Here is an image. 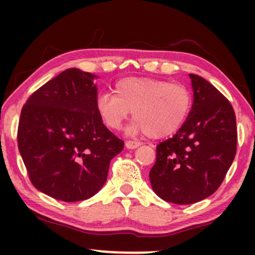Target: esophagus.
<instances>
[{
	"mask_svg": "<svg viewBox=\"0 0 255 255\" xmlns=\"http://www.w3.org/2000/svg\"><path fill=\"white\" fill-rule=\"evenodd\" d=\"M141 144H140L139 141H133V140H127L126 141V147L127 148H136L137 146H140Z\"/></svg>",
	"mask_w": 255,
	"mask_h": 255,
	"instance_id": "esophagus-1",
	"label": "esophagus"
}]
</instances>
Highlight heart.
<instances>
[{"mask_svg":"<svg viewBox=\"0 0 255 255\" xmlns=\"http://www.w3.org/2000/svg\"><path fill=\"white\" fill-rule=\"evenodd\" d=\"M96 107L103 124L111 129H119L133 111V133L162 139L176 133L184 124L191 111L192 96L181 84L126 78L115 85V95H99Z\"/></svg>","mask_w":255,"mask_h":255,"instance_id":"obj_1","label":"heart"}]
</instances>
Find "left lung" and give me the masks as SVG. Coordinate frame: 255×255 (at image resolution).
Segmentation results:
<instances>
[{
    "mask_svg": "<svg viewBox=\"0 0 255 255\" xmlns=\"http://www.w3.org/2000/svg\"><path fill=\"white\" fill-rule=\"evenodd\" d=\"M193 107L172 137L157 145L150 171L152 188L168 203L188 205L210 197L219 188L236 154L235 111L219 91L189 74Z\"/></svg>",
    "mask_w": 255,
    "mask_h": 255,
    "instance_id": "8db88e82",
    "label": "left lung"
}]
</instances>
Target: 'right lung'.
<instances>
[{
  "instance_id": "right-lung-1",
  "label": "right lung",
  "mask_w": 255,
  "mask_h": 255,
  "mask_svg": "<svg viewBox=\"0 0 255 255\" xmlns=\"http://www.w3.org/2000/svg\"><path fill=\"white\" fill-rule=\"evenodd\" d=\"M98 77L71 68L30 96L17 126V147L38 191L61 201L86 200L103 187L110 160L124 150L98 115Z\"/></svg>"
}]
</instances>
